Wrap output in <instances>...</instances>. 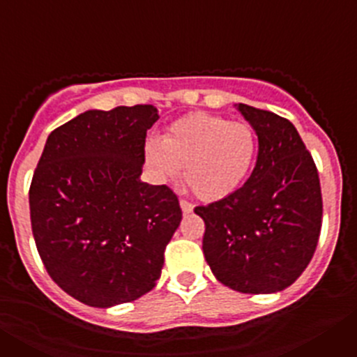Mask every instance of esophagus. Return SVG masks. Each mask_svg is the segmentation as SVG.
Masks as SVG:
<instances>
[{
	"mask_svg": "<svg viewBox=\"0 0 357 357\" xmlns=\"http://www.w3.org/2000/svg\"><path fill=\"white\" fill-rule=\"evenodd\" d=\"M181 209H182V213L184 214H191L193 213V204H189L188 200H181Z\"/></svg>",
	"mask_w": 357,
	"mask_h": 357,
	"instance_id": "esophagus-1",
	"label": "esophagus"
}]
</instances>
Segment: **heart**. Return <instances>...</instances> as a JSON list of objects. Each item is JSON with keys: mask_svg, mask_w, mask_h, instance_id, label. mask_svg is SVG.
I'll return each mask as SVG.
<instances>
[{"mask_svg": "<svg viewBox=\"0 0 357 357\" xmlns=\"http://www.w3.org/2000/svg\"><path fill=\"white\" fill-rule=\"evenodd\" d=\"M257 135L247 123L195 112L176 119L162 141L146 144V162L159 176L182 178L204 202H218L238 191L257 160Z\"/></svg>", "mask_w": 357, "mask_h": 357, "instance_id": "b5f03b06", "label": "heart"}]
</instances>
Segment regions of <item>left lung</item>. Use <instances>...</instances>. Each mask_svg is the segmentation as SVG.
Listing matches in <instances>:
<instances>
[{"instance_id": "8db88e82", "label": "left lung", "mask_w": 357, "mask_h": 357, "mask_svg": "<svg viewBox=\"0 0 357 357\" xmlns=\"http://www.w3.org/2000/svg\"><path fill=\"white\" fill-rule=\"evenodd\" d=\"M254 128L257 162L238 191L195 209L206 222L204 255L222 284L277 293L302 275L321 229V191L313 157L293 123L238 103Z\"/></svg>"}]
</instances>
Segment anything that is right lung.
Instances as JSON below:
<instances>
[{
    "label": "right lung",
    "mask_w": 357,
    "mask_h": 357,
    "mask_svg": "<svg viewBox=\"0 0 357 357\" xmlns=\"http://www.w3.org/2000/svg\"><path fill=\"white\" fill-rule=\"evenodd\" d=\"M153 105L85 110L55 128L30 185V220L50 277L93 307L132 302L160 277L182 220L166 185L141 181Z\"/></svg>",
    "instance_id": "add662e5"
}]
</instances>
